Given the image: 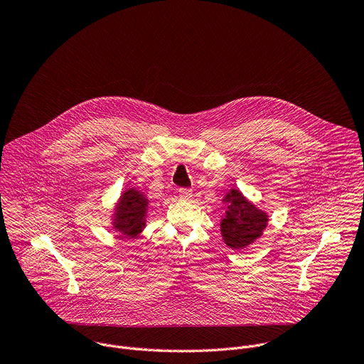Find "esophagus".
I'll return each instance as SVG.
<instances>
[{
    "mask_svg": "<svg viewBox=\"0 0 364 364\" xmlns=\"http://www.w3.org/2000/svg\"><path fill=\"white\" fill-rule=\"evenodd\" d=\"M178 193H180L181 198H184V200H190L191 196H193V190L191 188H180Z\"/></svg>",
    "mask_w": 364,
    "mask_h": 364,
    "instance_id": "1",
    "label": "esophagus"
}]
</instances>
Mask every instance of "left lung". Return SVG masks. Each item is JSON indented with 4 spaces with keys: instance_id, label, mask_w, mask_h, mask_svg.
Masks as SVG:
<instances>
[{
    "instance_id": "8db88e82",
    "label": "left lung",
    "mask_w": 364,
    "mask_h": 364,
    "mask_svg": "<svg viewBox=\"0 0 364 364\" xmlns=\"http://www.w3.org/2000/svg\"><path fill=\"white\" fill-rule=\"evenodd\" d=\"M226 218L222 220V235L228 246L240 249L250 245L262 235L268 216L257 210L237 190H232L226 197Z\"/></svg>"
}]
</instances>
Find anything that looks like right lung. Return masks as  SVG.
Segmentation results:
<instances>
[{"label": "right lung", "mask_w": 364, "mask_h": 364, "mask_svg": "<svg viewBox=\"0 0 364 364\" xmlns=\"http://www.w3.org/2000/svg\"><path fill=\"white\" fill-rule=\"evenodd\" d=\"M146 205L148 201L139 191H125L117 209L115 229H118L127 237L136 236L144 228Z\"/></svg>", "instance_id": "obj_1"}]
</instances>
